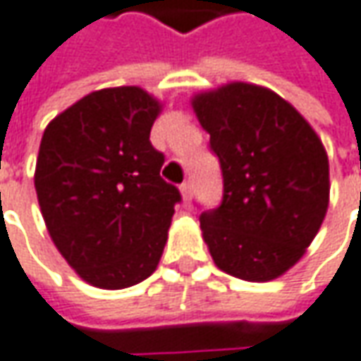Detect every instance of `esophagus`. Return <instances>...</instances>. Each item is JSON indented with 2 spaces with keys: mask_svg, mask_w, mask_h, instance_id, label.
<instances>
[{
  "mask_svg": "<svg viewBox=\"0 0 361 361\" xmlns=\"http://www.w3.org/2000/svg\"><path fill=\"white\" fill-rule=\"evenodd\" d=\"M180 192L181 197H183V202H190V200H192V183H190V181H183L180 185Z\"/></svg>",
  "mask_w": 361,
  "mask_h": 361,
  "instance_id": "esophagus-1",
  "label": "esophagus"
}]
</instances>
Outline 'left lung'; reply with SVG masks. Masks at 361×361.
Returning a JSON list of instances; mask_svg holds the SVG:
<instances>
[{
  "mask_svg": "<svg viewBox=\"0 0 361 361\" xmlns=\"http://www.w3.org/2000/svg\"><path fill=\"white\" fill-rule=\"evenodd\" d=\"M224 178L222 204L200 228L216 267L250 283L285 274L305 255L329 206L319 135L271 88L228 82L192 97Z\"/></svg>",
  "mask_w": 361,
  "mask_h": 361,
  "instance_id": "1",
  "label": "left lung"
}]
</instances>
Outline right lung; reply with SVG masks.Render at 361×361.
Instances as JSON below:
<instances>
[{
    "mask_svg": "<svg viewBox=\"0 0 361 361\" xmlns=\"http://www.w3.org/2000/svg\"><path fill=\"white\" fill-rule=\"evenodd\" d=\"M161 106L141 87L101 88L42 135L39 210L58 252L92 287H133L164 255L181 196L161 180L164 153L149 141Z\"/></svg>",
    "mask_w": 361,
    "mask_h": 361,
    "instance_id": "1",
    "label": "right lung"
}]
</instances>
